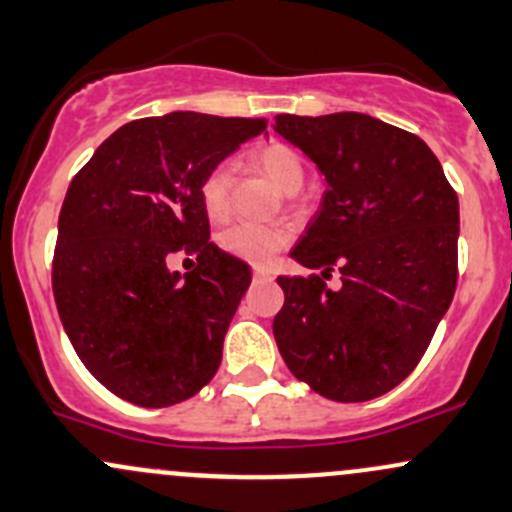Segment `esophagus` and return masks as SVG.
Listing matches in <instances>:
<instances>
[{
	"label": "esophagus",
	"mask_w": 512,
	"mask_h": 512,
	"mask_svg": "<svg viewBox=\"0 0 512 512\" xmlns=\"http://www.w3.org/2000/svg\"><path fill=\"white\" fill-rule=\"evenodd\" d=\"M252 274H255V279H260V282H272L274 279V272L269 267H255Z\"/></svg>",
	"instance_id": "1"
}]
</instances>
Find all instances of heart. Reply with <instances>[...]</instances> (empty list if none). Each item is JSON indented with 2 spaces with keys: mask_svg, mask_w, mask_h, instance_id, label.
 Returning <instances> with one entry per match:
<instances>
[{
  "mask_svg": "<svg viewBox=\"0 0 512 512\" xmlns=\"http://www.w3.org/2000/svg\"><path fill=\"white\" fill-rule=\"evenodd\" d=\"M252 165L277 187L279 192L294 194L303 184V160L291 145L286 143H267L252 153ZM228 194H230V165L218 162L213 170L206 174L201 182V204L211 218H223L228 213ZM294 238V230L284 223H272V226H260V223H233L221 233V245L230 255L240 260L252 262V265H265L279 250Z\"/></svg>",
  "mask_w": 512,
  "mask_h": 512,
  "instance_id": "heart-1",
  "label": "heart"
}]
</instances>
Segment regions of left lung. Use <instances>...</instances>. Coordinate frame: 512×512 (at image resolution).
<instances>
[{"instance_id":"1","label":"left lung","mask_w":512,"mask_h":512,"mask_svg":"<svg viewBox=\"0 0 512 512\" xmlns=\"http://www.w3.org/2000/svg\"><path fill=\"white\" fill-rule=\"evenodd\" d=\"M274 131L323 174L320 209L279 277L286 367L330 401H372L413 372L457 286L459 199L425 140L357 111L279 114ZM338 268L341 284L322 282Z\"/></svg>"}]
</instances>
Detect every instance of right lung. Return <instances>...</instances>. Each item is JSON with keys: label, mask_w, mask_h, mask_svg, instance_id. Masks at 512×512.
I'll list each match as a JSON object with an SVG mask.
<instances>
[{"label": "right lung", "mask_w": 512, "mask_h": 512, "mask_svg": "<svg viewBox=\"0 0 512 512\" xmlns=\"http://www.w3.org/2000/svg\"><path fill=\"white\" fill-rule=\"evenodd\" d=\"M262 119L172 111L111 133L70 182L58 218L53 294L84 367L111 393L165 408L218 372L223 338L252 282L209 240L201 182ZM197 255L192 273L166 267Z\"/></svg>", "instance_id": "obj_1"}]
</instances>
